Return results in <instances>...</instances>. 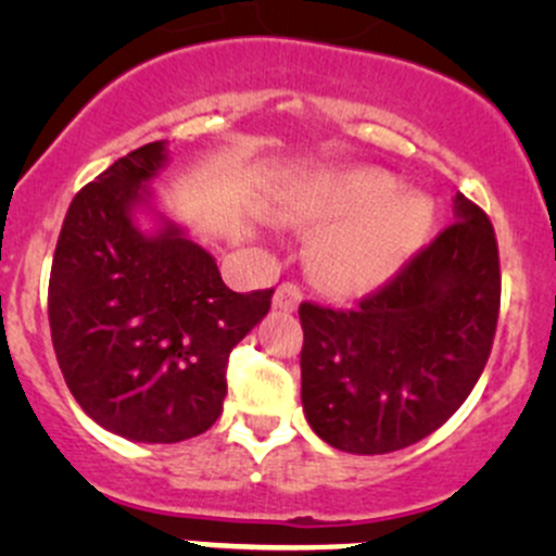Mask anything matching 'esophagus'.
<instances>
[{
  "instance_id": "obj_1",
  "label": "esophagus",
  "mask_w": 556,
  "mask_h": 556,
  "mask_svg": "<svg viewBox=\"0 0 556 556\" xmlns=\"http://www.w3.org/2000/svg\"><path fill=\"white\" fill-rule=\"evenodd\" d=\"M301 299H304V293H301V288L295 282H282L277 288V293H274V306L282 312H293L295 306L301 304Z\"/></svg>"
}]
</instances>
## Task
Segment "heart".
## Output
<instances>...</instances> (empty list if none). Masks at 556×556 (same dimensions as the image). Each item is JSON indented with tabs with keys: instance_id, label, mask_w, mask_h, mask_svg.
Returning a JSON list of instances; mask_svg holds the SVG:
<instances>
[{
	"instance_id": "b5f03b06",
	"label": "heart",
	"mask_w": 556,
	"mask_h": 556,
	"mask_svg": "<svg viewBox=\"0 0 556 556\" xmlns=\"http://www.w3.org/2000/svg\"><path fill=\"white\" fill-rule=\"evenodd\" d=\"M401 193L382 169L333 172L312 182L293 212L312 220H339L314 250L317 274L341 293H363L390 279L433 228L425 195Z\"/></svg>"
}]
</instances>
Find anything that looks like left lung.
Listing matches in <instances>:
<instances>
[{
  "mask_svg": "<svg viewBox=\"0 0 556 556\" xmlns=\"http://www.w3.org/2000/svg\"><path fill=\"white\" fill-rule=\"evenodd\" d=\"M497 312L495 228L457 193L452 226L355 309L301 304V401L312 430L350 454L422 441L479 382Z\"/></svg>",
  "mask_w": 556,
  "mask_h": 556,
  "instance_id": "obj_1",
  "label": "left lung"
}]
</instances>
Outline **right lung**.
I'll use <instances>...</instances> for the list:
<instances>
[{"label": "right lung", "mask_w": 556, "mask_h": 556, "mask_svg": "<svg viewBox=\"0 0 556 556\" xmlns=\"http://www.w3.org/2000/svg\"><path fill=\"white\" fill-rule=\"evenodd\" d=\"M166 164L150 142L72 199L53 252L48 319L64 382L110 433L177 444L210 430L233 346L271 309V290L233 293L174 223L134 226L144 182Z\"/></svg>", "instance_id": "add662e5"}]
</instances>
